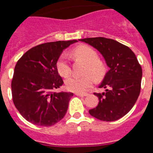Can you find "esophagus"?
Listing matches in <instances>:
<instances>
[{
	"label": "esophagus",
	"instance_id": "obj_1",
	"mask_svg": "<svg viewBox=\"0 0 153 153\" xmlns=\"http://www.w3.org/2000/svg\"><path fill=\"white\" fill-rule=\"evenodd\" d=\"M75 95L80 96V97H86V96L88 95V94H86V93H75Z\"/></svg>",
	"mask_w": 153,
	"mask_h": 153
}]
</instances>
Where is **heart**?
Returning <instances> with one entry per match:
<instances>
[{
  "mask_svg": "<svg viewBox=\"0 0 153 153\" xmlns=\"http://www.w3.org/2000/svg\"><path fill=\"white\" fill-rule=\"evenodd\" d=\"M74 56L82 60L86 63L85 73H90L94 78L98 79L103 75L105 71L104 64L98 60V54L93 48L88 46H79L73 50ZM56 68L61 76L66 77L71 72V67L65 54L60 55L56 62ZM93 83V78L91 75L77 76L71 75L68 77L65 85L67 90L74 92H83L91 87Z\"/></svg>",
  "mask_w": 153,
  "mask_h": 153,
  "instance_id": "obj_1",
  "label": "heart"
}]
</instances>
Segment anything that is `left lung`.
Segmentation results:
<instances>
[{
	"label": "left lung",
	"instance_id": "obj_1",
	"mask_svg": "<svg viewBox=\"0 0 153 153\" xmlns=\"http://www.w3.org/2000/svg\"><path fill=\"white\" fill-rule=\"evenodd\" d=\"M79 40L97 49L109 68L98 86L105 91L94 94L99 102L89 113L104 121L121 118L130 111L140 94L142 69L135 54L129 48L112 39L95 37Z\"/></svg>",
	"mask_w": 153,
	"mask_h": 153
}]
</instances>
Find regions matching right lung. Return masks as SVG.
<instances>
[{
  "label": "right lung",
  "instance_id": "1",
  "mask_svg": "<svg viewBox=\"0 0 153 153\" xmlns=\"http://www.w3.org/2000/svg\"><path fill=\"white\" fill-rule=\"evenodd\" d=\"M77 40L39 44L18 60L12 80L16 108L25 120L39 126H51L63 118L73 93L53 92L63 84L56 68L62 51Z\"/></svg>",
  "mask_w": 153,
  "mask_h": 153
}]
</instances>
